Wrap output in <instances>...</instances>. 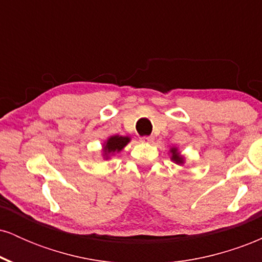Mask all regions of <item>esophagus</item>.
<instances>
[{"label": "esophagus", "mask_w": 262, "mask_h": 262, "mask_svg": "<svg viewBox=\"0 0 262 262\" xmlns=\"http://www.w3.org/2000/svg\"><path fill=\"white\" fill-rule=\"evenodd\" d=\"M152 140H154V138H152V137H149V135H144V137H141V138H140V141H141V143H145V144L151 143Z\"/></svg>", "instance_id": "obj_1"}]
</instances>
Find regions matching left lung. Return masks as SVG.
<instances>
[{
  "label": "left lung",
  "instance_id": "obj_1",
  "mask_svg": "<svg viewBox=\"0 0 262 262\" xmlns=\"http://www.w3.org/2000/svg\"><path fill=\"white\" fill-rule=\"evenodd\" d=\"M171 151H172V159H173V160H175L176 162H180V164H181L182 158L179 154H177L176 149H172V150H171Z\"/></svg>",
  "mask_w": 262,
  "mask_h": 262
}]
</instances>
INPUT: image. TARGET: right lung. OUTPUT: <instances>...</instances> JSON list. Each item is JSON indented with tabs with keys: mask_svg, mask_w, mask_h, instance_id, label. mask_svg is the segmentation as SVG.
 <instances>
[{
	"mask_svg": "<svg viewBox=\"0 0 262 262\" xmlns=\"http://www.w3.org/2000/svg\"><path fill=\"white\" fill-rule=\"evenodd\" d=\"M128 141H129V138L127 137H119V135L111 137L110 139L107 140L106 145H104V152L121 151V150L127 145Z\"/></svg>",
	"mask_w": 262,
	"mask_h": 262,
	"instance_id": "right-lung-1",
	"label": "right lung"
}]
</instances>
